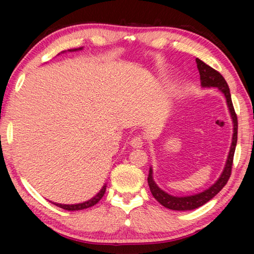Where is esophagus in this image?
Segmentation results:
<instances>
[{"instance_id":"esophagus-1","label":"esophagus","mask_w":254,"mask_h":254,"mask_svg":"<svg viewBox=\"0 0 254 254\" xmlns=\"http://www.w3.org/2000/svg\"><path fill=\"white\" fill-rule=\"evenodd\" d=\"M130 144L132 145L133 148H135V149H137V148H142V145H143V139H142V136H141V135H136V136H134V137H132L131 141H130Z\"/></svg>"}]
</instances>
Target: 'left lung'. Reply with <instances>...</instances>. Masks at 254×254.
Segmentation results:
<instances>
[{"instance_id":"obj_1","label":"left lung","mask_w":254,"mask_h":254,"mask_svg":"<svg viewBox=\"0 0 254 254\" xmlns=\"http://www.w3.org/2000/svg\"><path fill=\"white\" fill-rule=\"evenodd\" d=\"M196 64L199 71L201 87H217L223 94H224V96L226 98V104H227V107H229V112L232 118V122H233V136H232V143H231L229 156H227V159H226L225 167L222 171L220 178H218L208 189H206V190L201 192H198V194L178 197V196H173L168 194V192L163 191L162 189L159 188L158 185L154 183L153 177H152V168L150 167L148 184H149L150 190H151V194L162 206H165L166 208L174 209V210H191V209L198 208L200 206H203L204 204L207 203V201H209L214 196H216L218 192L222 190V188L225 186L227 180H229L231 176L234 151H235L236 142H238V118H236L234 107H233V104H232L229 85H227L224 77H223L220 72L215 70L214 68H212L210 66L206 65V64L204 62H201L200 59L196 58Z\"/></svg>"}]
</instances>
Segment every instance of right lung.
Instances as JSON below:
<instances>
[{
	"label": "right lung",
	"instance_id": "right-lung-1",
	"mask_svg": "<svg viewBox=\"0 0 254 254\" xmlns=\"http://www.w3.org/2000/svg\"><path fill=\"white\" fill-rule=\"evenodd\" d=\"M83 48H78V49H70L68 51H77V50H81ZM105 190H106V184L104 185V186L102 187V189L100 191L97 192V194L93 197V198H91L89 200H86L84 201V203H79V204H71V205H66V204H59V203H54V201H51L54 205L58 206V207L60 208H64L66 210H81V209H85V208H89L92 207V206H94L95 204H97L98 201L101 200V198L103 196H104L105 194Z\"/></svg>",
	"mask_w": 254,
	"mask_h": 254
}]
</instances>
